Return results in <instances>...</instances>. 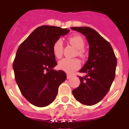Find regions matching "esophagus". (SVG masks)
Masks as SVG:
<instances>
[{
    "label": "esophagus",
    "instance_id": "esophagus-1",
    "mask_svg": "<svg viewBox=\"0 0 129 129\" xmlns=\"http://www.w3.org/2000/svg\"><path fill=\"white\" fill-rule=\"evenodd\" d=\"M67 79H70V78H71V77H72V75H70V74H67Z\"/></svg>",
    "mask_w": 129,
    "mask_h": 129
}]
</instances>
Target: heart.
Returning a JSON list of instances; mask_svg holds the SVG:
<instances>
[{"label": "heart", "instance_id": "heart-1", "mask_svg": "<svg viewBox=\"0 0 129 129\" xmlns=\"http://www.w3.org/2000/svg\"><path fill=\"white\" fill-rule=\"evenodd\" d=\"M68 42L77 49V55L83 57L85 56V51L83 50L85 45V40L79 35L70 36L68 39ZM63 52V43L61 39L55 42L53 45V53L56 58H61ZM81 67V62L78 59H63L58 63V68L65 72L70 74L78 70Z\"/></svg>", "mask_w": 129, "mask_h": 129}]
</instances>
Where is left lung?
Returning a JSON list of instances; mask_svg holds the SVG:
<instances>
[{
    "label": "left lung",
    "instance_id": "obj_1",
    "mask_svg": "<svg viewBox=\"0 0 129 129\" xmlns=\"http://www.w3.org/2000/svg\"><path fill=\"white\" fill-rule=\"evenodd\" d=\"M85 35L89 44L88 61L79 72L80 85L72 91L75 98L85 105L99 103L108 93L116 75L117 59L109 42L89 27H72Z\"/></svg>",
    "mask_w": 129,
    "mask_h": 129
}]
</instances>
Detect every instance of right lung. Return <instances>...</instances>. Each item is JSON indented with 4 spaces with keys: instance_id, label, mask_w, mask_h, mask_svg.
<instances>
[{
    "instance_id": "add662e5",
    "label": "right lung",
    "mask_w": 129,
    "mask_h": 129,
    "mask_svg": "<svg viewBox=\"0 0 129 129\" xmlns=\"http://www.w3.org/2000/svg\"><path fill=\"white\" fill-rule=\"evenodd\" d=\"M70 31L52 26L37 28L18 48L13 64L15 78L21 94L34 105L44 107L52 103L58 88L67 79L53 53L57 40Z\"/></svg>"
}]
</instances>
